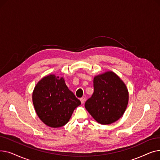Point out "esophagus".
Wrapping results in <instances>:
<instances>
[{"instance_id":"esophagus-1","label":"esophagus","mask_w":160,"mask_h":160,"mask_svg":"<svg viewBox=\"0 0 160 160\" xmlns=\"http://www.w3.org/2000/svg\"><path fill=\"white\" fill-rule=\"evenodd\" d=\"M85 100H86V98H85V97H82V98H80V101H81V103H82V104L84 103Z\"/></svg>"}]
</instances>
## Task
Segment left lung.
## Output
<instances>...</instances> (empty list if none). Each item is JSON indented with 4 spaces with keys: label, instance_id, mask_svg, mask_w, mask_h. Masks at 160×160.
Returning <instances> with one entry per match:
<instances>
[{
    "label": "left lung",
    "instance_id": "1",
    "mask_svg": "<svg viewBox=\"0 0 160 160\" xmlns=\"http://www.w3.org/2000/svg\"><path fill=\"white\" fill-rule=\"evenodd\" d=\"M94 92L85 103V108L93 119L101 124L118 121L127 109L129 93L127 86L118 75L106 71L95 76Z\"/></svg>",
    "mask_w": 160,
    "mask_h": 160
}]
</instances>
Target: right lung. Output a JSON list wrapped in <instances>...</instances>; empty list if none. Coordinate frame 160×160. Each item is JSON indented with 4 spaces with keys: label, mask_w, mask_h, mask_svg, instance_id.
I'll use <instances>...</instances> for the list:
<instances>
[{
    "label": "right lung",
    "mask_w": 160,
    "mask_h": 160,
    "mask_svg": "<svg viewBox=\"0 0 160 160\" xmlns=\"http://www.w3.org/2000/svg\"><path fill=\"white\" fill-rule=\"evenodd\" d=\"M32 102L40 120L51 128L66 124L74 109L81 104L66 86L64 78L54 74L45 76L37 83Z\"/></svg>",
    "instance_id": "1"
}]
</instances>
